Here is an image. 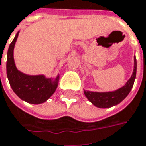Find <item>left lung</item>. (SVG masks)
<instances>
[{
  "label": "left lung",
  "mask_w": 146,
  "mask_h": 146,
  "mask_svg": "<svg viewBox=\"0 0 146 146\" xmlns=\"http://www.w3.org/2000/svg\"><path fill=\"white\" fill-rule=\"evenodd\" d=\"M136 75V59H134V70L132 76L130 80L127 82L123 87L113 92H105V93H98V92L85 91L84 94L87 98L94 105L98 108H110L112 106L117 105L121 103L126 98L130 93L131 88L133 87L134 81Z\"/></svg>",
  "instance_id": "1"
}]
</instances>
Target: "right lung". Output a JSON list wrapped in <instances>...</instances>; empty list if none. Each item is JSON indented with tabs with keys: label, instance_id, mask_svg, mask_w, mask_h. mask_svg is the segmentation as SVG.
<instances>
[{
	"label": "right lung",
	"instance_id": "obj_1",
	"mask_svg": "<svg viewBox=\"0 0 146 146\" xmlns=\"http://www.w3.org/2000/svg\"><path fill=\"white\" fill-rule=\"evenodd\" d=\"M18 33L11 42L7 52L6 73L13 91L19 98L29 104H38L45 102L52 96L57 87V80L52 81L43 76H28L16 69L13 51Z\"/></svg>",
	"mask_w": 146,
	"mask_h": 146
}]
</instances>
